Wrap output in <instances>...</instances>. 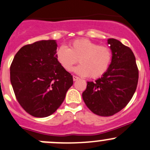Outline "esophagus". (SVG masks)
Returning a JSON list of instances; mask_svg holds the SVG:
<instances>
[{"instance_id":"esophagus-1","label":"esophagus","mask_w":150,"mask_h":150,"mask_svg":"<svg viewBox=\"0 0 150 150\" xmlns=\"http://www.w3.org/2000/svg\"><path fill=\"white\" fill-rule=\"evenodd\" d=\"M78 80H79V78H78V76H75V75H73V81H78Z\"/></svg>"}]
</instances>
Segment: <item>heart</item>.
I'll use <instances>...</instances> for the list:
<instances>
[{
  "mask_svg": "<svg viewBox=\"0 0 150 150\" xmlns=\"http://www.w3.org/2000/svg\"><path fill=\"white\" fill-rule=\"evenodd\" d=\"M56 59L65 70L70 72L74 65L81 63L74 72L81 76L89 75L97 78L104 75L112 59V52L107 46L98 44L86 39L72 41L69 47L62 46L56 51Z\"/></svg>",
  "mask_w": 150,
  "mask_h": 150,
  "instance_id": "1",
  "label": "heart"
}]
</instances>
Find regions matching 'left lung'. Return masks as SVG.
<instances>
[{
	"label": "left lung",
	"mask_w": 150,
	"mask_h": 150,
	"mask_svg": "<svg viewBox=\"0 0 150 150\" xmlns=\"http://www.w3.org/2000/svg\"><path fill=\"white\" fill-rule=\"evenodd\" d=\"M108 45L112 52L108 69L94 82L88 81L82 94L87 107L101 117L114 115L124 108L133 97L139 80L131 49L115 39H108Z\"/></svg>",
	"instance_id": "obj_1"
}]
</instances>
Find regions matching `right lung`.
I'll return each instance as SVG.
<instances>
[{"mask_svg":"<svg viewBox=\"0 0 150 150\" xmlns=\"http://www.w3.org/2000/svg\"><path fill=\"white\" fill-rule=\"evenodd\" d=\"M56 40H41L23 46L10 67V81L16 98L35 117L51 115L73 84L72 76L56 59Z\"/></svg>","mask_w":150,"mask_h":150,"instance_id":"obj_1","label":"right lung"}]
</instances>
